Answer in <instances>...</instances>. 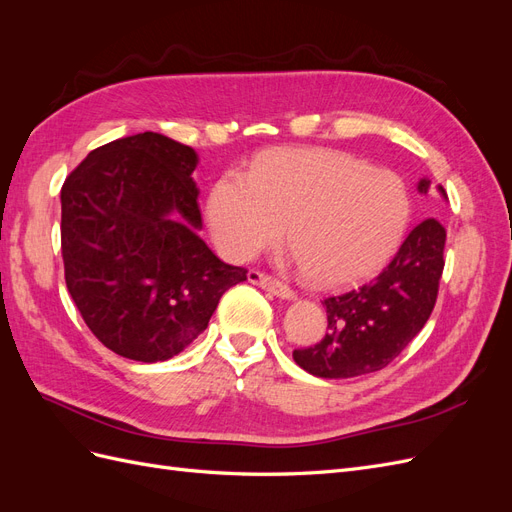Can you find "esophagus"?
Returning a JSON list of instances; mask_svg holds the SVG:
<instances>
[{
	"label": "esophagus",
	"mask_w": 512,
	"mask_h": 512,
	"mask_svg": "<svg viewBox=\"0 0 512 512\" xmlns=\"http://www.w3.org/2000/svg\"><path fill=\"white\" fill-rule=\"evenodd\" d=\"M250 282L260 286V288H265L267 292L275 294V297H280V299H294V297H297V294H294V290L288 284L275 280V277L265 275V273H260V271H252L250 273Z\"/></svg>",
	"instance_id": "34e87169"
}]
</instances>
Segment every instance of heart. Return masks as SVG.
Instances as JSON below:
<instances>
[{"instance_id": "heart-1", "label": "heart", "mask_w": 512, "mask_h": 512, "mask_svg": "<svg viewBox=\"0 0 512 512\" xmlns=\"http://www.w3.org/2000/svg\"><path fill=\"white\" fill-rule=\"evenodd\" d=\"M412 203L393 170L335 149H280L250 170H228L207 203L218 250L252 260L284 239L301 271L322 288L363 282L393 258Z\"/></svg>"}]
</instances>
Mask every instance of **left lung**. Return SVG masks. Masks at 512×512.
Segmentation results:
<instances>
[{
    "instance_id": "8db88e82",
    "label": "left lung",
    "mask_w": 512,
    "mask_h": 512,
    "mask_svg": "<svg viewBox=\"0 0 512 512\" xmlns=\"http://www.w3.org/2000/svg\"><path fill=\"white\" fill-rule=\"evenodd\" d=\"M429 179L416 190L427 194ZM438 192L446 198L442 185ZM446 230L436 218L418 224L395 258L361 288L324 299L327 335L292 352L299 367L318 378H354L384 369L421 333L438 299Z\"/></svg>"
}]
</instances>
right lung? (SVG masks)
Listing matches in <instances>:
<instances>
[{"mask_svg": "<svg viewBox=\"0 0 512 512\" xmlns=\"http://www.w3.org/2000/svg\"><path fill=\"white\" fill-rule=\"evenodd\" d=\"M196 164L192 147L143 132L91 151L61 188L68 292L91 333L126 359H173L247 280L198 237Z\"/></svg>", "mask_w": 512, "mask_h": 512, "instance_id": "obj_1", "label": "right lung"}]
</instances>
